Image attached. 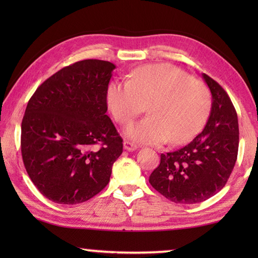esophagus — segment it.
<instances>
[{"instance_id":"1","label":"esophagus","mask_w":258,"mask_h":258,"mask_svg":"<svg viewBox=\"0 0 258 258\" xmlns=\"http://www.w3.org/2000/svg\"><path fill=\"white\" fill-rule=\"evenodd\" d=\"M124 149L127 150V151H135L138 149V147L133 145V143L128 142V141H124Z\"/></svg>"}]
</instances>
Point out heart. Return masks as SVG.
<instances>
[{"mask_svg": "<svg viewBox=\"0 0 258 258\" xmlns=\"http://www.w3.org/2000/svg\"><path fill=\"white\" fill-rule=\"evenodd\" d=\"M107 102L119 124H130L146 110L150 116L130 125L127 138L143 145H160L169 140L182 145L197 135L212 107L207 85L192 80L186 72L171 63L148 64L131 74L128 82H112Z\"/></svg>", "mask_w": 258, "mask_h": 258, "instance_id": "b5f03b06", "label": "heart"}]
</instances>
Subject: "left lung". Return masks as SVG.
<instances>
[{
  "label": "left lung",
  "mask_w": 258,
  "mask_h": 258,
  "mask_svg": "<svg viewBox=\"0 0 258 258\" xmlns=\"http://www.w3.org/2000/svg\"><path fill=\"white\" fill-rule=\"evenodd\" d=\"M203 78L213 99L206 126L189 145L161 154L149 177L154 189L176 204H198L213 197L223 189L237 161V111L223 87L206 74Z\"/></svg>",
  "instance_id": "left-lung-1"
}]
</instances>
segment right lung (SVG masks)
<instances>
[{"instance_id": "obj_1", "label": "right lung", "mask_w": 258, "mask_h": 258, "mask_svg": "<svg viewBox=\"0 0 258 258\" xmlns=\"http://www.w3.org/2000/svg\"><path fill=\"white\" fill-rule=\"evenodd\" d=\"M116 66L87 59L63 67L37 87L21 123V155L38 191L56 204L84 203L103 190L123 152L107 112Z\"/></svg>"}]
</instances>
